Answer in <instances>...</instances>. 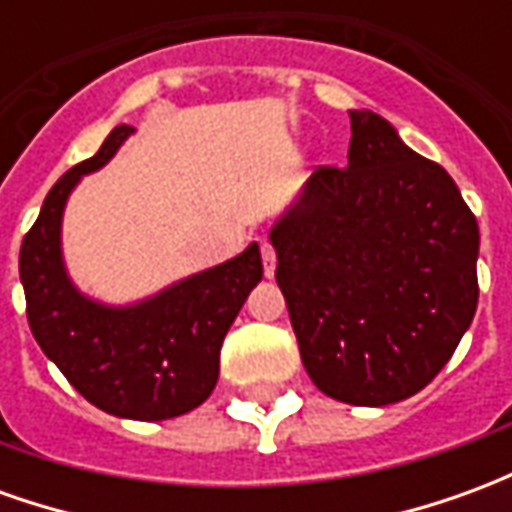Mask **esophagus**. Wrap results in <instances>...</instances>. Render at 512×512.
<instances>
[{
    "label": "esophagus",
    "instance_id": "34e87169",
    "mask_svg": "<svg viewBox=\"0 0 512 512\" xmlns=\"http://www.w3.org/2000/svg\"><path fill=\"white\" fill-rule=\"evenodd\" d=\"M260 255H263V274L271 279L274 277V271H277V252H274V246L268 244V241H263V244H260Z\"/></svg>",
    "mask_w": 512,
    "mask_h": 512
}]
</instances>
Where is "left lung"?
<instances>
[{"label": "left lung", "mask_w": 512, "mask_h": 512, "mask_svg": "<svg viewBox=\"0 0 512 512\" xmlns=\"http://www.w3.org/2000/svg\"><path fill=\"white\" fill-rule=\"evenodd\" d=\"M301 362L323 395H417L472 326L477 219L447 169L351 109L348 167L312 172L268 230Z\"/></svg>", "instance_id": "left-lung-1"}]
</instances>
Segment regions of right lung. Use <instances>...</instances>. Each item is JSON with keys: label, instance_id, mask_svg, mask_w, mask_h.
I'll return each instance as SVG.
<instances>
[{"label": "right lung", "instance_id": "1", "mask_svg": "<svg viewBox=\"0 0 512 512\" xmlns=\"http://www.w3.org/2000/svg\"><path fill=\"white\" fill-rule=\"evenodd\" d=\"M134 126L112 128L93 158L68 169L24 235L18 274L29 329L71 386L106 414L161 422L208 400L224 334L263 279L260 246L128 304L93 299L68 274L62 216L84 175L106 167Z\"/></svg>", "mask_w": 512, "mask_h": 512}]
</instances>
